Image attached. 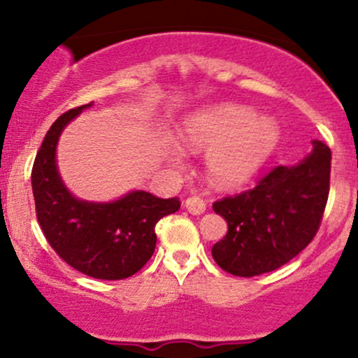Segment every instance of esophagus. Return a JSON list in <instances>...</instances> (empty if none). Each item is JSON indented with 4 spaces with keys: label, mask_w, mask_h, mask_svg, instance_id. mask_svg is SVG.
<instances>
[{
    "label": "esophagus",
    "mask_w": 358,
    "mask_h": 358,
    "mask_svg": "<svg viewBox=\"0 0 358 358\" xmlns=\"http://www.w3.org/2000/svg\"><path fill=\"white\" fill-rule=\"evenodd\" d=\"M185 208L193 213V215H200V213L205 212V202L202 199H199V196H188L185 200Z\"/></svg>",
    "instance_id": "esophagus-1"
}]
</instances>
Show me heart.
I'll use <instances>...</instances> for the list:
<instances>
[{"label": "heart", "mask_w": 358, "mask_h": 358, "mask_svg": "<svg viewBox=\"0 0 358 358\" xmlns=\"http://www.w3.org/2000/svg\"><path fill=\"white\" fill-rule=\"evenodd\" d=\"M180 141L192 153H207L205 170L222 190L248 183L276 150L279 127L273 119L257 117L248 106L222 102L188 116L180 126ZM171 166L183 168L187 156L176 141L166 145Z\"/></svg>", "instance_id": "obj_1"}]
</instances>
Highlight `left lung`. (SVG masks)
Listing matches in <instances>:
<instances>
[{
	"label": "left lung",
	"instance_id": "1",
	"mask_svg": "<svg viewBox=\"0 0 358 358\" xmlns=\"http://www.w3.org/2000/svg\"><path fill=\"white\" fill-rule=\"evenodd\" d=\"M311 145L296 165L276 166L252 190L213 203L229 225L212 248L222 269L242 278L271 273L313 241L330 192L331 151L318 139Z\"/></svg>",
	"mask_w": 358,
	"mask_h": 358
}]
</instances>
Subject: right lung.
I'll list each match as a JSON object with an SVG mask.
<instances>
[{
  "label": "right lung",
  "instance_id": "right-lung-1",
  "mask_svg": "<svg viewBox=\"0 0 358 358\" xmlns=\"http://www.w3.org/2000/svg\"><path fill=\"white\" fill-rule=\"evenodd\" d=\"M67 110L48 129L31 170L36 219L43 236L73 269L96 279H124L153 256L155 225L180 208L178 199H158L145 190L127 192L113 202L73 196L57 166V145L65 126L84 109Z\"/></svg>",
  "mask_w": 358,
  "mask_h": 358
}]
</instances>
